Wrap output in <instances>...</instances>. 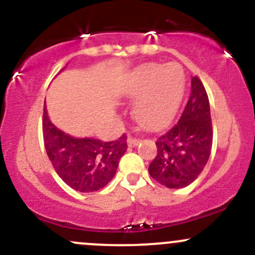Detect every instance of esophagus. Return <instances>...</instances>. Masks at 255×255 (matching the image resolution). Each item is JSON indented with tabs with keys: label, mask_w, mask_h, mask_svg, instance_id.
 I'll return each instance as SVG.
<instances>
[{
	"label": "esophagus",
	"mask_w": 255,
	"mask_h": 255,
	"mask_svg": "<svg viewBox=\"0 0 255 255\" xmlns=\"http://www.w3.org/2000/svg\"><path fill=\"white\" fill-rule=\"evenodd\" d=\"M139 142H140L139 138H135V137H133V135H128L127 143H128V145L130 146V148H133V146H135Z\"/></svg>",
	"instance_id": "1"
}]
</instances>
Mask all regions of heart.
Here are the masks:
<instances>
[{"label":"heart","instance_id":"1","mask_svg":"<svg viewBox=\"0 0 255 255\" xmlns=\"http://www.w3.org/2000/svg\"><path fill=\"white\" fill-rule=\"evenodd\" d=\"M185 87L184 71L177 64H149L137 69L128 79L125 95L138 99L135 120L148 128L170 122L179 109Z\"/></svg>","mask_w":255,"mask_h":255}]
</instances>
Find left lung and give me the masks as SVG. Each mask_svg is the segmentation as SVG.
Wrapping results in <instances>:
<instances>
[{
    "label": "left lung",
    "mask_w": 255,
    "mask_h": 255,
    "mask_svg": "<svg viewBox=\"0 0 255 255\" xmlns=\"http://www.w3.org/2000/svg\"><path fill=\"white\" fill-rule=\"evenodd\" d=\"M213 128L210 102L204 84L191 80V94L181 117L166 133L156 138V155L149 174L159 184L181 189L197 179L212 149Z\"/></svg>",
    "instance_id": "8db88e82"
}]
</instances>
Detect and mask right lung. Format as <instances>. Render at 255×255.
Returning a JSON list of instances; mask_svg holds the SVG:
<instances>
[{
	"mask_svg": "<svg viewBox=\"0 0 255 255\" xmlns=\"http://www.w3.org/2000/svg\"><path fill=\"white\" fill-rule=\"evenodd\" d=\"M43 139L54 170L66 185L80 192L104 189L113 179L121 156L127 150V135L104 142L92 138L78 139L65 134L49 120L43 109Z\"/></svg>",
	"mask_w": 255,
	"mask_h": 255,
	"instance_id": "obj_1",
	"label": "right lung"
}]
</instances>
